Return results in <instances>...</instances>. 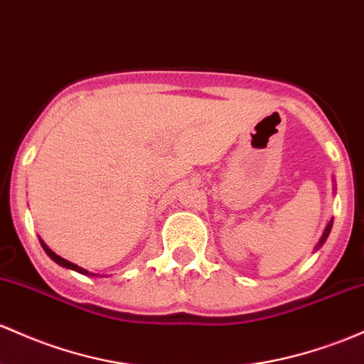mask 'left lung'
Listing matches in <instances>:
<instances>
[{"label": "left lung", "instance_id": "left-lung-1", "mask_svg": "<svg viewBox=\"0 0 364 364\" xmlns=\"http://www.w3.org/2000/svg\"><path fill=\"white\" fill-rule=\"evenodd\" d=\"M331 225H333V219H330V223H328V225H326V228H325V233H323L321 240H319V243H318V249H319V247L323 245V243H325L326 238H328V235H330V230H331Z\"/></svg>", "mask_w": 364, "mask_h": 364}]
</instances>
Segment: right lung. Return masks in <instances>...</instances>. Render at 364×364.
<instances>
[{
  "mask_svg": "<svg viewBox=\"0 0 364 364\" xmlns=\"http://www.w3.org/2000/svg\"><path fill=\"white\" fill-rule=\"evenodd\" d=\"M41 242V245H43V249H45V252L50 255L51 259H53L55 262H57V264H60V266H63V267H69V269H74V271H77V273H81V274H87V277H93L95 273H90V271H86V269H82V267H79L77 264H74V262H70V261H67V259H63V257H60V255H57L53 252V250L51 249H48V245L43 240H39Z\"/></svg>",
  "mask_w": 364,
  "mask_h": 364,
  "instance_id": "obj_1",
  "label": "right lung"
}]
</instances>
